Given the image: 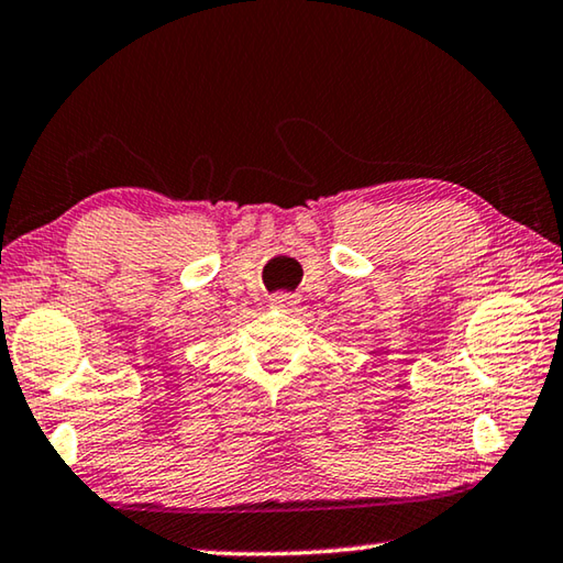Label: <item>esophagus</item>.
<instances>
[{
	"instance_id": "1",
	"label": "esophagus",
	"mask_w": 563,
	"mask_h": 563,
	"mask_svg": "<svg viewBox=\"0 0 563 563\" xmlns=\"http://www.w3.org/2000/svg\"><path fill=\"white\" fill-rule=\"evenodd\" d=\"M271 302L275 305V308H288V305L295 302V298H292V295H288V292H278V295H273Z\"/></svg>"
}]
</instances>
